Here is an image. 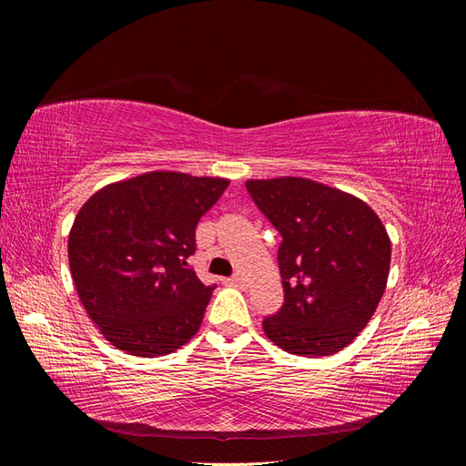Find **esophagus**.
I'll return each instance as SVG.
<instances>
[{
  "label": "esophagus",
  "mask_w": 466,
  "mask_h": 466,
  "mask_svg": "<svg viewBox=\"0 0 466 466\" xmlns=\"http://www.w3.org/2000/svg\"><path fill=\"white\" fill-rule=\"evenodd\" d=\"M229 281H231L233 286H241V288L245 286V278H243L241 274H233V276L229 278Z\"/></svg>",
  "instance_id": "34e87169"
}]
</instances>
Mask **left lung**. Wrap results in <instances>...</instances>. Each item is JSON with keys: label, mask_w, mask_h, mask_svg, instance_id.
Returning <instances> with one entry per match:
<instances>
[{"label": "left lung", "mask_w": 466, "mask_h": 466, "mask_svg": "<svg viewBox=\"0 0 466 466\" xmlns=\"http://www.w3.org/2000/svg\"><path fill=\"white\" fill-rule=\"evenodd\" d=\"M247 190L281 235L284 305L262 320L266 336L288 354H336L368 327L385 293V225L356 196L309 178L247 180Z\"/></svg>", "instance_id": "1"}]
</instances>
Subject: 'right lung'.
I'll use <instances>...</instances> for the list:
<instances>
[{
	"mask_svg": "<svg viewBox=\"0 0 466 466\" xmlns=\"http://www.w3.org/2000/svg\"><path fill=\"white\" fill-rule=\"evenodd\" d=\"M228 178L151 171L112 182L81 206L67 258L79 299L130 356H167L198 332L216 286L188 266L196 225Z\"/></svg>",
	"mask_w": 466,
	"mask_h": 466,
	"instance_id": "1",
	"label": "right lung"
}]
</instances>
